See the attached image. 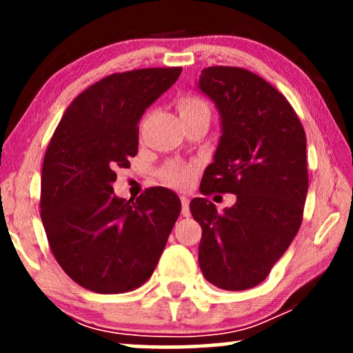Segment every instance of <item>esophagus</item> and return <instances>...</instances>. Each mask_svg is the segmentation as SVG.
Segmentation results:
<instances>
[{
  "mask_svg": "<svg viewBox=\"0 0 353 353\" xmlns=\"http://www.w3.org/2000/svg\"><path fill=\"white\" fill-rule=\"evenodd\" d=\"M180 201H181V214H183V216H190L191 215V212H190V199H188L186 196H181Z\"/></svg>",
  "mask_w": 353,
  "mask_h": 353,
  "instance_id": "obj_1",
  "label": "esophagus"
}]
</instances>
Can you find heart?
<instances>
[{"label":"heart","instance_id":"obj_1","mask_svg":"<svg viewBox=\"0 0 353 353\" xmlns=\"http://www.w3.org/2000/svg\"><path fill=\"white\" fill-rule=\"evenodd\" d=\"M178 110H180L181 119L197 117V115H209L210 108L204 99L199 96L188 94L178 99ZM194 176V168L180 163H170L161 172V178L163 183L173 188H186L192 181Z\"/></svg>","mask_w":353,"mask_h":353}]
</instances>
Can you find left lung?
Segmentation results:
<instances>
[{
    "mask_svg": "<svg viewBox=\"0 0 353 353\" xmlns=\"http://www.w3.org/2000/svg\"><path fill=\"white\" fill-rule=\"evenodd\" d=\"M199 90L214 101L221 137L190 209L201 225L199 267L225 291L255 288L272 272L301 228L308 190L307 139L289 101L241 67L202 70ZM236 194L221 214L206 199Z\"/></svg>",
    "mask_w": 353,
    "mask_h": 353,
    "instance_id": "1",
    "label": "left lung"
}]
</instances>
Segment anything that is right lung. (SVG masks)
Returning a JSON list of instances; mask_svg holds the SVG:
<instances>
[{"label": "right lung", "instance_id": "right-lung-1", "mask_svg": "<svg viewBox=\"0 0 353 353\" xmlns=\"http://www.w3.org/2000/svg\"><path fill=\"white\" fill-rule=\"evenodd\" d=\"M181 67L112 74L86 88L62 115L41 172V221L51 252L81 288L133 291L148 281L181 202L167 188L119 199L112 183L138 152V122L178 80Z\"/></svg>", "mask_w": 353, "mask_h": 353}]
</instances>
